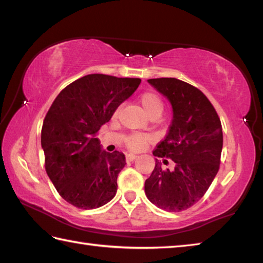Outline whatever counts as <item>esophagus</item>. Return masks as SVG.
I'll return each instance as SVG.
<instances>
[{"label": "esophagus", "mask_w": 263, "mask_h": 263, "mask_svg": "<svg viewBox=\"0 0 263 263\" xmlns=\"http://www.w3.org/2000/svg\"><path fill=\"white\" fill-rule=\"evenodd\" d=\"M137 159V155H135V154H127L126 155V161L127 162H131V161H133V160H136Z\"/></svg>", "instance_id": "esophagus-1"}]
</instances>
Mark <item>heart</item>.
<instances>
[{"mask_svg": "<svg viewBox=\"0 0 263 263\" xmlns=\"http://www.w3.org/2000/svg\"><path fill=\"white\" fill-rule=\"evenodd\" d=\"M138 101H139L140 105L142 106V109L146 112V115L152 117V116H160V114L162 112L163 109V103L162 100L155 94V92L152 91H146L142 92V94L138 97ZM148 138L146 136L142 135H132L127 138L126 140V146L131 151H140L141 148H144V146L147 144Z\"/></svg>", "mask_w": 263, "mask_h": 263, "instance_id": "heart-1", "label": "heart"}]
</instances>
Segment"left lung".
<instances>
[{"instance_id":"1","label":"left lung","mask_w":263,"mask_h":263,"mask_svg":"<svg viewBox=\"0 0 263 263\" xmlns=\"http://www.w3.org/2000/svg\"><path fill=\"white\" fill-rule=\"evenodd\" d=\"M147 81L167 97L173 109L169 131L153 155L172 159L174 167L164 169L155 159L145 194L162 210L180 212L197 203L217 175L222 149L221 123L211 102L196 87L175 78Z\"/></svg>"}]
</instances>
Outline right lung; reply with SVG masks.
Segmentation results:
<instances>
[{
  "mask_svg": "<svg viewBox=\"0 0 263 263\" xmlns=\"http://www.w3.org/2000/svg\"><path fill=\"white\" fill-rule=\"evenodd\" d=\"M140 82L89 74L62 89L52 103L43 123L42 147L47 175L66 202L88 210L115 197L125 155L105 152L95 137Z\"/></svg>",
  "mask_w": 263,
  "mask_h": 263,
  "instance_id": "right-lung-1",
  "label": "right lung"
}]
</instances>
